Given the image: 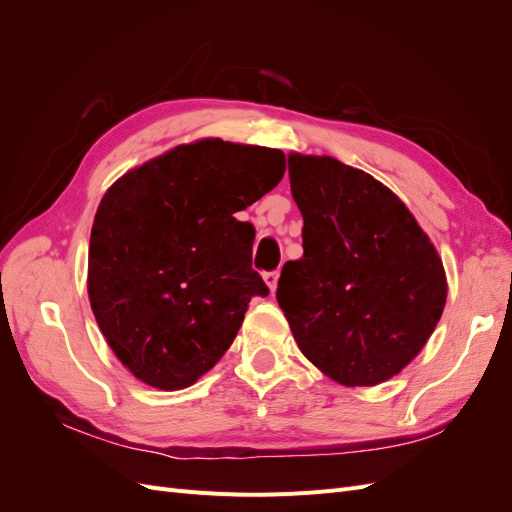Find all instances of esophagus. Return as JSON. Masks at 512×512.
<instances>
[{
	"label": "esophagus",
	"mask_w": 512,
	"mask_h": 512,
	"mask_svg": "<svg viewBox=\"0 0 512 512\" xmlns=\"http://www.w3.org/2000/svg\"><path fill=\"white\" fill-rule=\"evenodd\" d=\"M277 280H280V271H269V273H265V284L269 286L271 292L277 290Z\"/></svg>",
	"instance_id": "34e87169"
}]
</instances>
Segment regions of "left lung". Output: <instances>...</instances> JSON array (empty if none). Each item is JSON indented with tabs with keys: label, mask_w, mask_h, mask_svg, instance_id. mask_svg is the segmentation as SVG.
<instances>
[{
	"label": "left lung",
	"mask_w": 512,
	"mask_h": 512,
	"mask_svg": "<svg viewBox=\"0 0 512 512\" xmlns=\"http://www.w3.org/2000/svg\"><path fill=\"white\" fill-rule=\"evenodd\" d=\"M303 258L277 282L294 342L344 386H376L423 350L446 303L442 258L401 200L359 168L290 153Z\"/></svg>",
	"instance_id": "1"
}]
</instances>
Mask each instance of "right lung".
I'll return each instance as SVG.
<instances>
[{"mask_svg":"<svg viewBox=\"0 0 512 512\" xmlns=\"http://www.w3.org/2000/svg\"><path fill=\"white\" fill-rule=\"evenodd\" d=\"M280 149L203 138L128 170L100 200L87 292L117 359L160 391L194 384L230 348L252 297L254 226L237 211L282 181Z\"/></svg>","mask_w":512,"mask_h":512,"instance_id":"add662e5","label":"right lung"}]
</instances>
